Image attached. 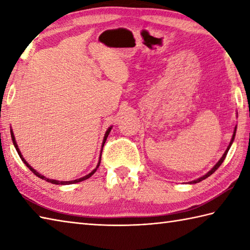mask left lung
Listing matches in <instances>:
<instances>
[{"instance_id": "8db88e82", "label": "left lung", "mask_w": 250, "mask_h": 250, "mask_svg": "<svg viewBox=\"0 0 250 250\" xmlns=\"http://www.w3.org/2000/svg\"><path fill=\"white\" fill-rule=\"evenodd\" d=\"M233 139H234V136H233ZM233 139H232V141H233ZM224 157H226V155H223V157L221 158V160H220V161H219V163H218V164L216 165V167H214V168H213V169H212L211 171H210V172H208V173H207L206 175H205V177H204V178H200V179H199V180H197V181H194V182H193V183H196V182H199V181H202V180H204V179H206L207 177H209V175H210V174H212V173L214 172V171H216V170H217V169L219 168V166L222 164V161H223Z\"/></svg>"}]
</instances>
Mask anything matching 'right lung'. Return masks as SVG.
I'll use <instances>...</instances> for the list:
<instances>
[{
    "instance_id": "right-lung-1",
    "label": "right lung",
    "mask_w": 250,
    "mask_h": 250,
    "mask_svg": "<svg viewBox=\"0 0 250 250\" xmlns=\"http://www.w3.org/2000/svg\"><path fill=\"white\" fill-rule=\"evenodd\" d=\"M108 131H109V130H108ZM108 131H107V133H108ZM12 135H13V134H12ZM105 138H106V136H105ZM105 140H106V139H105ZM13 142H14V144H15V147H16V148H17V145H16V143H15V139H14V138H13ZM17 150H18V148H17ZM18 151H19V150H18ZM19 155H21V153H19ZM22 160H23V158H22ZM23 163L27 165V163H26V161H24V160H23ZM27 166H28V165H27ZM99 166H100V165H99ZM28 167H29V168H30V166H28ZM30 169H31V170L33 171V172H34V174H37V175H38V177H40V178L44 179V177H42V175H40V174H39V173H37V172H36V171H34V170H33L32 168H30ZM95 170H96V169H95ZM95 170H94V171H93V172H92V173H90L89 175H86V177H84V178H82V179H79V180H76V181H73V183H75V182H80V181H83V180H86L87 178H90V177H91V175H92L93 173H94V172H95ZM46 181H48V182H52V183H54V184H58V182H57V181H54V180H48V179H47ZM61 183H62V184H65V183H71V182H61Z\"/></svg>"
}]
</instances>
